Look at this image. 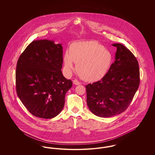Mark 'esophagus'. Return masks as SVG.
Instances as JSON below:
<instances>
[{
    "mask_svg": "<svg viewBox=\"0 0 155 155\" xmlns=\"http://www.w3.org/2000/svg\"><path fill=\"white\" fill-rule=\"evenodd\" d=\"M73 84H74V85H78L80 84V82L78 81L77 80H74V81H73Z\"/></svg>",
    "mask_w": 155,
    "mask_h": 155,
    "instance_id": "1",
    "label": "esophagus"
}]
</instances>
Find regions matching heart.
I'll list each match as a JSON object with an SVG mask.
<instances>
[{
  "label": "heart",
  "mask_w": 155,
  "mask_h": 155,
  "mask_svg": "<svg viewBox=\"0 0 155 155\" xmlns=\"http://www.w3.org/2000/svg\"><path fill=\"white\" fill-rule=\"evenodd\" d=\"M113 56L103 45L95 41L75 42L70 46L64 56V66L67 74L74 70V63L81 77L88 82L100 81L108 73Z\"/></svg>",
  "instance_id": "obj_1"
}]
</instances>
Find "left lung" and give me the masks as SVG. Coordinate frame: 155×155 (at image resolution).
<instances>
[{
	"instance_id": "1",
	"label": "left lung",
	"mask_w": 155,
	"mask_h": 155,
	"mask_svg": "<svg viewBox=\"0 0 155 155\" xmlns=\"http://www.w3.org/2000/svg\"><path fill=\"white\" fill-rule=\"evenodd\" d=\"M117 48L115 61L101 81L85 86L87 103L98 117H110L127 109L140 85V68L136 58L123 45Z\"/></svg>"
}]
</instances>
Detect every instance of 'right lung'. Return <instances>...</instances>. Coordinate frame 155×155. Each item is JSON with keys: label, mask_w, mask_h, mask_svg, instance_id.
Wrapping results in <instances>:
<instances>
[{"label": "right lung", "mask_w": 155, "mask_h": 155, "mask_svg": "<svg viewBox=\"0 0 155 155\" xmlns=\"http://www.w3.org/2000/svg\"><path fill=\"white\" fill-rule=\"evenodd\" d=\"M63 48L53 41H32L17 61V95L30 113L39 118H52L63 110L65 95L72 81L61 73Z\"/></svg>", "instance_id": "add662e5"}]
</instances>
